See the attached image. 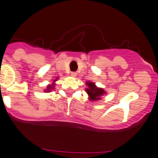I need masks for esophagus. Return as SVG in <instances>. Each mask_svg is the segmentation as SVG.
<instances>
[{
	"mask_svg": "<svg viewBox=\"0 0 158 158\" xmlns=\"http://www.w3.org/2000/svg\"><path fill=\"white\" fill-rule=\"evenodd\" d=\"M71 77H77V73H76V72H71Z\"/></svg>",
	"mask_w": 158,
	"mask_h": 158,
	"instance_id": "34e87169",
	"label": "esophagus"
}]
</instances>
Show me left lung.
I'll return each instance as SVG.
<instances>
[{
    "label": "left lung",
    "instance_id": "left-lung-1",
    "mask_svg": "<svg viewBox=\"0 0 158 158\" xmlns=\"http://www.w3.org/2000/svg\"><path fill=\"white\" fill-rule=\"evenodd\" d=\"M86 85L87 86V88L85 89L86 93L88 94L89 99L92 101L100 100L101 98V97L106 94L104 89L96 87L95 83L91 82V81H87Z\"/></svg>",
    "mask_w": 158,
    "mask_h": 158
}]
</instances>
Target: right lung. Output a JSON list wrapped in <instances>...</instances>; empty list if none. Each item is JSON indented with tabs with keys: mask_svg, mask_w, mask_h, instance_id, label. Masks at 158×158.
Segmentation results:
<instances>
[{
	"mask_svg": "<svg viewBox=\"0 0 158 158\" xmlns=\"http://www.w3.org/2000/svg\"><path fill=\"white\" fill-rule=\"evenodd\" d=\"M57 79H54L53 81H52V84H50V85H47V89H44L45 93H49V92H51L52 90V89H55V81H57Z\"/></svg>",
	"mask_w": 158,
	"mask_h": 158,
	"instance_id": "right-lung-1",
	"label": "right lung"
}]
</instances>
